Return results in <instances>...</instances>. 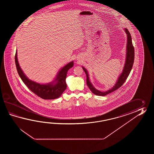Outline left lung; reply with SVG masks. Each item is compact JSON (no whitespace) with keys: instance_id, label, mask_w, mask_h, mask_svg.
I'll list each match as a JSON object with an SVG mask.
<instances>
[{"instance_id":"1","label":"left lung","mask_w":154,"mask_h":154,"mask_svg":"<svg viewBox=\"0 0 154 154\" xmlns=\"http://www.w3.org/2000/svg\"><path fill=\"white\" fill-rule=\"evenodd\" d=\"M124 30L125 32L126 33L127 36V47H126V57H125V66L123 67V71L122 72L121 75L118 77L117 81L116 82L113 88L109 89L107 91H101L97 90L95 87L92 85L91 82L90 80L89 75L88 72L86 69H85L84 66H82L84 71L85 72L86 75V84L90 88V90L91 91L93 94L97 96H104L106 95H108L109 94L111 93L112 92L115 91V90H117L118 88L121 87L122 85L124 84L125 82L126 79L128 78V76L131 72V70L132 69L133 65L134 63V48L133 46L131 37V34L129 32L128 29L125 28Z\"/></svg>"}]
</instances>
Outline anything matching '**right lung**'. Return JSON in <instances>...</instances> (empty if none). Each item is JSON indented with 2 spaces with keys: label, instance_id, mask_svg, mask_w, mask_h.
<instances>
[{
  "label": "right lung",
  "instance_id": "right-lung-1",
  "mask_svg": "<svg viewBox=\"0 0 154 154\" xmlns=\"http://www.w3.org/2000/svg\"><path fill=\"white\" fill-rule=\"evenodd\" d=\"M17 71L24 84L34 94L45 100H53L59 97L66 88V79L69 69L74 66L73 61L68 63L60 69L56 78L49 83L42 84L33 82L28 78L20 68L17 57V51L15 56Z\"/></svg>",
  "mask_w": 154,
  "mask_h": 154
}]
</instances>
